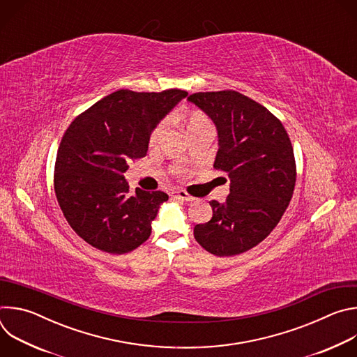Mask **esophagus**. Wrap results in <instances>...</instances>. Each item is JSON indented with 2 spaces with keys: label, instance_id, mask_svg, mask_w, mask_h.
Here are the masks:
<instances>
[{
  "label": "esophagus",
  "instance_id": "1",
  "mask_svg": "<svg viewBox=\"0 0 357 357\" xmlns=\"http://www.w3.org/2000/svg\"><path fill=\"white\" fill-rule=\"evenodd\" d=\"M171 197H176V199H181V200H185V202H192V200H195V197L190 196V195H188L185 190L172 192V193H171Z\"/></svg>",
  "mask_w": 357,
  "mask_h": 357
}]
</instances>
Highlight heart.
<instances>
[{
    "label": "heart",
    "instance_id": "b5f03b06",
    "mask_svg": "<svg viewBox=\"0 0 357 357\" xmlns=\"http://www.w3.org/2000/svg\"><path fill=\"white\" fill-rule=\"evenodd\" d=\"M206 127H211V121L203 113L193 112V113H190L188 116V120H186V131H188V134H192V132H195L197 130L206 128ZM167 130H168V120H164V121H161L155 127L154 131H152L151 139H149L151 144H157L162 138V135L167 132Z\"/></svg>",
    "mask_w": 357,
    "mask_h": 357
}]
</instances>
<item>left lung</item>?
<instances>
[{"mask_svg": "<svg viewBox=\"0 0 357 357\" xmlns=\"http://www.w3.org/2000/svg\"><path fill=\"white\" fill-rule=\"evenodd\" d=\"M188 100L215 123L213 167L230 179L226 202H209L213 216L193 236L215 256H236L261 243L287 211L296 179L294 149L281 121L247 96L223 90Z\"/></svg>", "mask_w": 357, "mask_h": 357, "instance_id": "1", "label": "left lung"}]
</instances>
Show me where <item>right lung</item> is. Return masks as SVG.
Masks as SVG:
<instances>
[{
  "label": "right lung",
  "mask_w": 357,
  "mask_h": 357,
  "mask_svg": "<svg viewBox=\"0 0 357 357\" xmlns=\"http://www.w3.org/2000/svg\"><path fill=\"white\" fill-rule=\"evenodd\" d=\"M188 96L119 90L73 120L56 155L55 193L70 227L90 245L110 254L130 252L151 234V223L168 195L130 193L124 172L144 158L152 131Z\"/></svg>",
  "instance_id": "right-lung-1"
}]
</instances>
